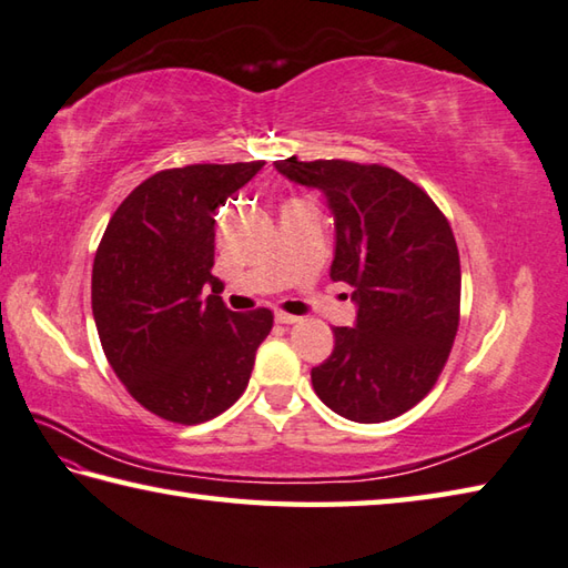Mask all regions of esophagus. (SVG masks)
Instances as JSON below:
<instances>
[{
	"instance_id": "34e87169",
	"label": "esophagus",
	"mask_w": 568,
	"mask_h": 568,
	"mask_svg": "<svg viewBox=\"0 0 568 568\" xmlns=\"http://www.w3.org/2000/svg\"><path fill=\"white\" fill-rule=\"evenodd\" d=\"M275 322H281V325H295V322H300L297 315H291V313H275Z\"/></svg>"
}]
</instances>
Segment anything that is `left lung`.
I'll use <instances>...</instances> for the list:
<instances>
[{
	"label": "left lung",
	"mask_w": 568,
	"mask_h": 568,
	"mask_svg": "<svg viewBox=\"0 0 568 568\" xmlns=\"http://www.w3.org/2000/svg\"><path fill=\"white\" fill-rule=\"evenodd\" d=\"M287 180L325 192L335 214L332 281L354 287L357 327L313 369L315 394L357 424L414 408L446 366L460 322V255L436 202L384 164L277 160Z\"/></svg>",
	"instance_id": "obj_1"
}]
</instances>
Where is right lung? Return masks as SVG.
<instances>
[{"label": "right lung", "instance_id": "1", "mask_svg": "<svg viewBox=\"0 0 568 568\" xmlns=\"http://www.w3.org/2000/svg\"><path fill=\"white\" fill-rule=\"evenodd\" d=\"M261 166L186 164L152 174L98 243L91 300L100 344L128 394L172 424H204L236 404L273 329L268 307L231 313L211 275L216 209Z\"/></svg>", "mask_w": 568, "mask_h": 568}]
</instances>
